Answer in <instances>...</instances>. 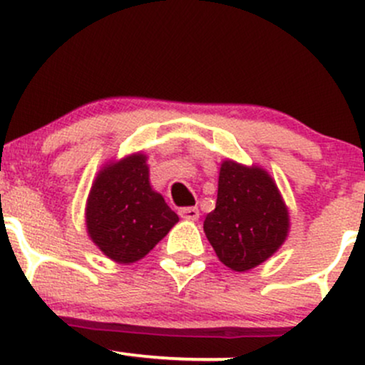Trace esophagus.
Returning a JSON list of instances; mask_svg holds the SVG:
<instances>
[{
    "mask_svg": "<svg viewBox=\"0 0 365 365\" xmlns=\"http://www.w3.org/2000/svg\"><path fill=\"white\" fill-rule=\"evenodd\" d=\"M179 215L186 220H198L200 210L196 207H182V208H179Z\"/></svg>",
    "mask_w": 365,
    "mask_h": 365,
    "instance_id": "34e87169",
    "label": "esophagus"
}]
</instances>
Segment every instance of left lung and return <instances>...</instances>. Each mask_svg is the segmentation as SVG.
Listing matches in <instances>:
<instances>
[{
    "mask_svg": "<svg viewBox=\"0 0 365 365\" xmlns=\"http://www.w3.org/2000/svg\"><path fill=\"white\" fill-rule=\"evenodd\" d=\"M288 227V210L271 175L224 162L215 208L203 222L219 260L237 272L257 267L281 247Z\"/></svg>",
    "mask_w": 365,
    "mask_h": 365,
    "instance_id": "8db88e82",
    "label": "left lung"
}]
</instances>
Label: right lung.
I'll list each match as a JSON object with an SVG mask.
<instances>
[{
    "label": "right lung",
    "instance_id": "1",
    "mask_svg": "<svg viewBox=\"0 0 365 365\" xmlns=\"http://www.w3.org/2000/svg\"><path fill=\"white\" fill-rule=\"evenodd\" d=\"M178 220L162 195L151 190L141 153L101 170L88 198L89 236L108 259L120 264L143 259Z\"/></svg>",
    "mask_w": 365,
    "mask_h": 365
}]
</instances>
